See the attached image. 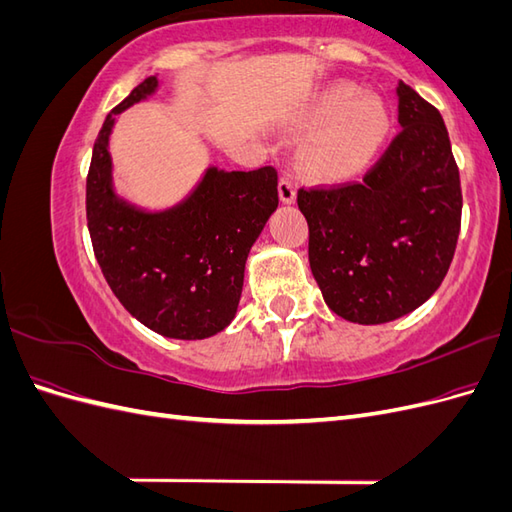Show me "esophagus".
Returning <instances> with one entry per match:
<instances>
[{
  "instance_id": "1",
  "label": "esophagus",
  "mask_w": 512,
  "mask_h": 512,
  "mask_svg": "<svg viewBox=\"0 0 512 512\" xmlns=\"http://www.w3.org/2000/svg\"><path fill=\"white\" fill-rule=\"evenodd\" d=\"M277 192H280V200L284 205H292L297 200V185H294L292 179L282 177L280 185H277Z\"/></svg>"
}]
</instances>
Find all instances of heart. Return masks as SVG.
Returning <instances> with one entry per match:
<instances>
[{"label":"heart","instance_id":"b5f03b06","mask_svg":"<svg viewBox=\"0 0 512 512\" xmlns=\"http://www.w3.org/2000/svg\"><path fill=\"white\" fill-rule=\"evenodd\" d=\"M299 132H312L299 160L309 175L346 179L374 160L391 130L389 111L380 98L337 83L322 89L297 121Z\"/></svg>","mask_w":512,"mask_h":512}]
</instances>
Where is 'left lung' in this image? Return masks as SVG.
Masks as SVG:
<instances>
[{"instance_id":"left-lung-1","label":"left lung","mask_w":512,"mask_h":512,"mask_svg":"<svg viewBox=\"0 0 512 512\" xmlns=\"http://www.w3.org/2000/svg\"><path fill=\"white\" fill-rule=\"evenodd\" d=\"M401 132L363 181L299 190L309 267L344 320L382 324L436 292L461 226L459 170L436 106L397 85Z\"/></svg>"}]
</instances>
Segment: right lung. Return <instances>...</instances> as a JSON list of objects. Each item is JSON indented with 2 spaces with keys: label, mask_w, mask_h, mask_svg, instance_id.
<instances>
[{
  "label": "right lung",
  "mask_w": 512,
  "mask_h": 512,
  "mask_svg": "<svg viewBox=\"0 0 512 512\" xmlns=\"http://www.w3.org/2000/svg\"><path fill=\"white\" fill-rule=\"evenodd\" d=\"M149 76L106 115L87 175V228L108 286L147 329L205 339L235 318L245 260L277 209V170L209 166L175 207L147 211L115 192L108 153L115 117L156 94Z\"/></svg>",
  "instance_id": "right-lung-1"
}]
</instances>
